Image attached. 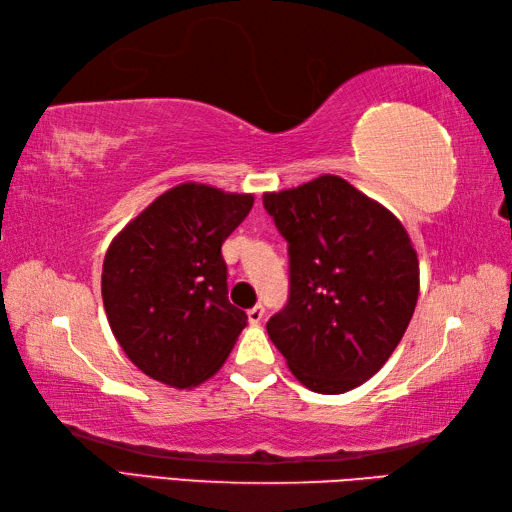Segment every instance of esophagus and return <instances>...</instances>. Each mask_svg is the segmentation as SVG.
<instances>
[{
    "instance_id": "esophagus-1",
    "label": "esophagus",
    "mask_w": 512,
    "mask_h": 512,
    "mask_svg": "<svg viewBox=\"0 0 512 512\" xmlns=\"http://www.w3.org/2000/svg\"><path fill=\"white\" fill-rule=\"evenodd\" d=\"M264 313H266V310H264L262 304L253 306V308L248 310V322H250V324H259V322H262V319H264Z\"/></svg>"
}]
</instances>
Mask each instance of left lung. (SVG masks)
Returning <instances> with one entry per match:
<instances>
[{
    "mask_svg": "<svg viewBox=\"0 0 512 512\" xmlns=\"http://www.w3.org/2000/svg\"><path fill=\"white\" fill-rule=\"evenodd\" d=\"M288 242L290 293L266 330L306 388L339 395L373 377L415 313L419 262L402 222L346 179L264 195Z\"/></svg>",
    "mask_w": 512,
    "mask_h": 512,
    "instance_id": "obj_1",
    "label": "left lung"
}]
</instances>
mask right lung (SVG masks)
Instances as JSON below:
<instances>
[{"instance_id":"1","label":"right lung","mask_w":512,"mask_h":512,"mask_svg":"<svg viewBox=\"0 0 512 512\" xmlns=\"http://www.w3.org/2000/svg\"><path fill=\"white\" fill-rule=\"evenodd\" d=\"M253 202V195L186 182L159 195L110 242L106 317L148 377L193 388L226 362L248 317L228 302L222 244Z\"/></svg>"}]
</instances>
